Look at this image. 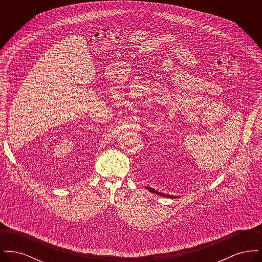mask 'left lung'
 <instances>
[{"instance_id": "obj_1", "label": "left lung", "mask_w": 262, "mask_h": 262, "mask_svg": "<svg viewBox=\"0 0 262 262\" xmlns=\"http://www.w3.org/2000/svg\"><path fill=\"white\" fill-rule=\"evenodd\" d=\"M146 188L150 190L151 192H153V193H156V194H159V195H161V196H165V198H170V199H176L177 196H174V195H169V194H165V193H161V192H159V191H157V190H155V189H153V188H151V187H146Z\"/></svg>"}]
</instances>
